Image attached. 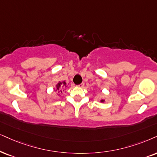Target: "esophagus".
<instances>
[{
    "mask_svg": "<svg viewBox=\"0 0 157 157\" xmlns=\"http://www.w3.org/2000/svg\"><path fill=\"white\" fill-rule=\"evenodd\" d=\"M77 87H79V88H83V87H84V82H82L81 84L78 85H77Z\"/></svg>",
    "mask_w": 157,
    "mask_h": 157,
    "instance_id": "esophagus-1",
    "label": "esophagus"
}]
</instances>
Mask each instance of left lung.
Wrapping results in <instances>:
<instances>
[{
	"label": "left lung",
	"mask_w": 157,
	"mask_h": 157,
	"mask_svg": "<svg viewBox=\"0 0 157 157\" xmlns=\"http://www.w3.org/2000/svg\"><path fill=\"white\" fill-rule=\"evenodd\" d=\"M101 102H104V100H103V99H101Z\"/></svg>",
	"instance_id": "obj_1"
}]
</instances>
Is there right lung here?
Masks as SVG:
<instances>
[{
	"label": "right lung",
	"instance_id": "obj_1",
	"mask_svg": "<svg viewBox=\"0 0 157 157\" xmlns=\"http://www.w3.org/2000/svg\"><path fill=\"white\" fill-rule=\"evenodd\" d=\"M64 87H67L66 82H65V81H64V82H59L58 84L56 85V91L60 90V91H59L58 93H59V92L62 93V89L64 88ZM60 88H61V89H60Z\"/></svg>",
	"mask_w": 157,
	"mask_h": 157
}]
</instances>
